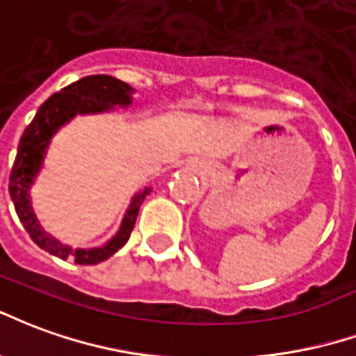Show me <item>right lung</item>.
Wrapping results in <instances>:
<instances>
[{
  "label": "right lung",
  "instance_id": "obj_1",
  "mask_svg": "<svg viewBox=\"0 0 356 356\" xmlns=\"http://www.w3.org/2000/svg\"><path fill=\"white\" fill-rule=\"evenodd\" d=\"M132 89L127 83L119 81L111 75H89L83 77L79 81L72 83L64 87L60 92H54L49 96L45 102L41 104L40 110L32 119V123L26 127L24 134L18 144L17 157L13 165L11 176H9V195H11L15 210H17L20 222L24 225L28 235L32 237L35 245L47 250L49 254H54L62 260H74L79 266H95L98 261H104L115 254L121 246L129 241L142 201L146 199L149 189H144L142 193L132 199L131 207L127 210L123 218L121 229L110 243L100 248H90V250H79L58 243L43 227L38 224L35 214H33L32 204H30V186H32L33 176L38 175L45 147L53 138V134L62 124L74 118L75 113H96V111L110 110L111 106L121 104L129 106L131 104Z\"/></svg>",
  "mask_w": 356,
  "mask_h": 356
}]
</instances>
